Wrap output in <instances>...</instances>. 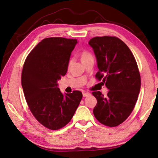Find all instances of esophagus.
I'll return each instance as SVG.
<instances>
[{
    "instance_id": "34e87169",
    "label": "esophagus",
    "mask_w": 158,
    "mask_h": 158,
    "mask_svg": "<svg viewBox=\"0 0 158 158\" xmlns=\"http://www.w3.org/2000/svg\"><path fill=\"white\" fill-rule=\"evenodd\" d=\"M90 95V93L89 92H85V91L83 92V96H84V97H87V96H89Z\"/></svg>"
}]
</instances>
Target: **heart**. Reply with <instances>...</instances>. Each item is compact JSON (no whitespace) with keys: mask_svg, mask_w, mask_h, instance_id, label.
Segmentation results:
<instances>
[{"mask_svg":"<svg viewBox=\"0 0 158 158\" xmlns=\"http://www.w3.org/2000/svg\"><path fill=\"white\" fill-rule=\"evenodd\" d=\"M90 56H91V54H90L89 52H87V51H83V52L80 53V58H81V61Z\"/></svg>","mask_w":158,"mask_h":158,"instance_id":"obj_1","label":"heart"}]
</instances>
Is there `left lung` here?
Segmentation results:
<instances>
[{
  "label": "left lung",
  "mask_w": 158,
  "mask_h": 158,
  "mask_svg": "<svg viewBox=\"0 0 158 158\" xmlns=\"http://www.w3.org/2000/svg\"><path fill=\"white\" fill-rule=\"evenodd\" d=\"M89 44L97 59L95 77L109 90L106 96L92 93L98 101L93 114L102 124L116 127L127 118L137 101L141 88L137 64L130 49L116 37H95Z\"/></svg>",
  "instance_id": "8db88e82"
}]
</instances>
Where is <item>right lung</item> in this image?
Returning <instances> with one entry per match:
<instances>
[{
    "mask_svg": "<svg viewBox=\"0 0 158 158\" xmlns=\"http://www.w3.org/2000/svg\"><path fill=\"white\" fill-rule=\"evenodd\" d=\"M77 40L49 37L28 55L21 74V85L31 113L49 130H57L71 121L82 98L74 90L63 94L58 80L65 75Z\"/></svg>",
    "mask_w": 158,
    "mask_h": 158,
    "instance_id": "right-lung-1",
    "label": "right lung"
}]
</instances>
